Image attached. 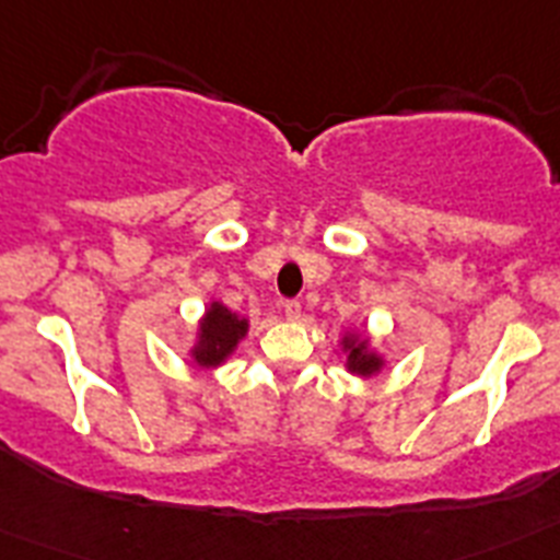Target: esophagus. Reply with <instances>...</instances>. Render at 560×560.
Instances as JSON below:
<instances>
[{
    "mask_svg": "<svg viewBox=\"0 0 560 560\" xmlns=\"http://www.w3.org/2000/svg\"><path fill=\"white\" fill-rule=\"evenodd\" d=\"M283 314L289 316V319H300V314H303V305H300V300H285Z\"/></svg>",
    "mask_w": 560,
    "mask_h": 560,
    "instance_id": "obj_1",
    "label": "esophagus"
}]
</instances>
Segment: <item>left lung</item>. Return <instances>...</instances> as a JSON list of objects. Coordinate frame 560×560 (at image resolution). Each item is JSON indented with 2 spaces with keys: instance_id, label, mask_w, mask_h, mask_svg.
Here are the masks:
<instances>
[{
  "instance_id": "1",
  "label": "left lung",
  "mask_w": 560,
  "mask_h": 560,
  "mask_svg": "<svg viewBox=\"0 0 560 560\" xmlns=\"http://www.w3.org/2000/svg\"><path fill=\"white\" fill-rule=\"evenodd\" d=\"M348 364H350V370H353V373H361V375H370V373H375V370L381 368V361L375 359L373 353H368L364 341H361V345H353V341H350Z\"/></svg>"
}]
</instances>
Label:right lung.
<instances>
[{"mask_svg": "<svg viewBox=\"0 0 560 560\" xmlns=\"http://www.w3.org/2000/svg\"><path fill=\"white\" fill-rule=\"evenodd\" d=\"M246 334V319H237L232 311H226L224 305L212 303V308L207 311L205 323H201V341L196 348V361L199 364H219L226 355L232 353V348L237 345V339Z\"/></svg>", "mask_w": 560, "mask_h": 560, "instance_id": "1", "label": "right lung"}]
</instances>
